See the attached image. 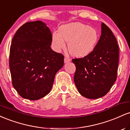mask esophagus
Here are the masks:
<instances>
[{
    "label": "esophagus",
    "mask_w": 130,
    "mask_h": 130,
    "mask_svg": "<svg viewBox=\"0 0 130 130\" xmlns=\"http://www.w3.org/2000/svg\"><path fill=\"white\" fill-rule=\"evenodd\" d=\"M70 59L68 57H65V58H64V62L65 63H67V62H70Z\"/></svg>",
    "instance_id": "esophagus-1"
}]
</instances>
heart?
Masks as SVG:
<instances>
[{
  "label": "heart",
  "instance_id": "heart-1",
  "mask_svg": "<svg viewBox=\"0 0 130 130\" xmlns=\"http://www.w3.org/2000/svg\"><path fill=\"white\" fill-rule=\"evenodd\" d=\"M97 31L87 25L76 22L64 25L59 29V33L53 34V44L57 51L65 50L66 42L68 43L69 53L77 57L87 56L93 51L97 44Z\"/></svg>",
  "mask_w": 130,
  "mask_h": 130
}]
</instances>
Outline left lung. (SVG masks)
Masks as SVG:
<instances>
[{"label":"left lung","instance_id":"8db88e82","mask_svg":"<svg viewBox=\"0 0 130 130\" xmlns=\"http://www.w3.org/2000/svg\"><path fill=\"white\" fill-rule=\"evenodd\" d=\"M119 48L111 30L101 24V35L90 54L72 60L76 66L74 81L83 96L96 99L104 96L116 80Z\"/></svg>","mask_w":130,"mask_h":130}]
</instances>
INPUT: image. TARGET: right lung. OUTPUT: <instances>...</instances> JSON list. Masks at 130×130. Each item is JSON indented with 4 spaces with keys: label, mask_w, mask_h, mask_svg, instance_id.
I'll list each match as a JSON object with an SVG mask.
<instances>
[{
    "label": "right lung",
    "mask_w": 130,
    "mask_h": 130,
    "mask_svg": "<svg viewBox=\"0 0 130 130\" xmlns=\"http://www.w3.org/2000/svg\"><path fill=\"white\" fill-rule=\"evenodd\" d=\"M51 30L41 21L27 22L16 31L10 46L12 85L21 97L37 100L51 90L64 56L54 51Z\"/></svg>",
    "instance_id": "obj_1"
}]
</instances>
